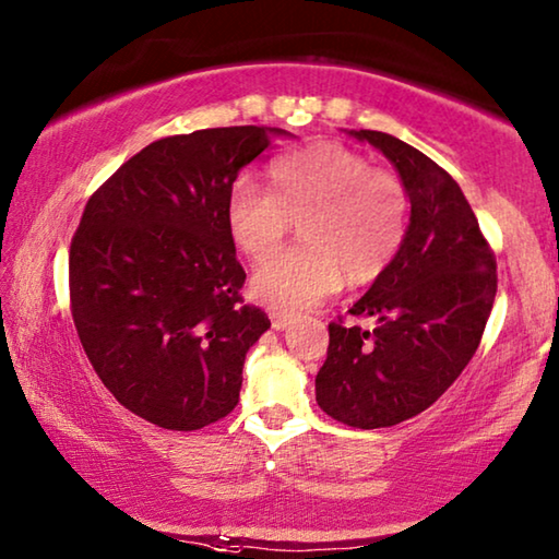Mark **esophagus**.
Returning <instances> with one entry per match:
<instances>
[{"instance_id": "1", "label": "esophagus", "mask_w": 559, "mask_h": 559, "mask_svg": "<svg viewBox=\"0 0 559 559\" xmlns=\"http://www.w3.org/2000/svg\"><path fill=\"white\" fill-rule=\"evenodd\" d=\"M270 320H272V328H274V330H280V333H282V330H287V328L293 325V322H295L293 314L274 310V307L270 310Z\"/></svg>"}]
</instances>
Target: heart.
I'll use <instances>...</instances> for the list:
<instances>
[{
  "label": "heart",
  "instance_id": "obj_1",
  "mask_svg": "<svg viewBox=\"0 0 559 559\" xmlns=\"http://www.w3.org/2000/svg\"><path fill=\"white\" fill-rule=\"evenodd\" d=\"M270 189L237 179L226 199V229L252 260L271 253L304 219L305 248L266 258L252 293L274 310L299 312L343 287L385 272L408 234V197L401 179L343 143L322 141L274 158Z\"/></svg>",
  "mask_w": 559,
  "mask_h": 559
}]
</instances>
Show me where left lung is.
<instances>
[{
	"instance_id": "left-lung-1",
	"label": "left lung",
	"mask_w": 559,
	"mask_h": 559,
	"mask_svg": "<svg viewBox=\"0 0 559 559\" xmlns=\"http://www.w3.org/2000/svg\"><path fill=\"white\" fill-rule=\"evenodd\" d=\"M391 160L411 204L401 252L350 314L376 328L330 325L314 399L353 428H385L447 393L481 343L497 262L459 183L431 158L380 131H350Z\"/></svg>"
}]
</instances>
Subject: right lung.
Masks as SVG:
<instances>
[{
    "label": "right lung",
    "mask_w": 559,
    "mask_h": 559,
    "mask_svg": "<svg viewBox=\"0 0 559 559\" xmlns=\"http://www.w3.org/2000/svg\"><path fill=\"white\" fill-rule=\"evenodd\" d=\"M282 128H204L145 145L87 201L70 247L80 343L120 406L171 431L231 414L241 368L270 330L241 305L226 229L241 168Z\"/></svg>",
    "instance_id": "1"
}]
</instances>
